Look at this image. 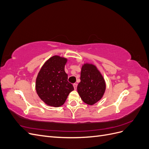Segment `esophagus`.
<instances>
[{"label":"esophagus","instance_id":"obj_1","mask_svg":"<svg viewBox=\"0 0 149 149\" xmlns=\"http://www.w3.org/2000/svg\"><path fill=\"white\" fill-rule=\"evenodd\" d=\"M73 87H74V89H76V88H77V84H76V83H74V84H73Z\"/></svg>","mask_w":149,"mask_h":149}]
</instances>
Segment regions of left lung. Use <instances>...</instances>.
<instances>
[{
	"label": "left lung",
	"mask_w": 149,
	"mask_h": 149,
	"mask_svg": "<svg viewBox=\"0 0 149 149\" xmlns=\"http://www.w3.org/2000/svg\"><path fill=\"white\" fill-rule=\"evenodd\" d=\"M80 79L77 90L83 101L88 105H93L101 100L106 90V83L96 66L91 63L84 64Z\"/></svg>",
	"instance_id": "8db88e82"
}]
</instances>
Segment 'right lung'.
Segmentation results:
<instances>
[{"instance_id": "1", "label": "right lung", "mask_w": 149, "mask_h": 149, "mask_svg": "<svg viewBox=\"0 0 149 149\" xmlns=\"http://www.w3.org/2000/svg\"><path fill=\"white\" fill-rule=\"evenodd\" d=\"M66 62L65 58L53 56L45 63L38 74L36 91L39 97L48 106H62L74 90L73 85L68 81V74L65 71Z\"/></svg>"}]
</instances>
